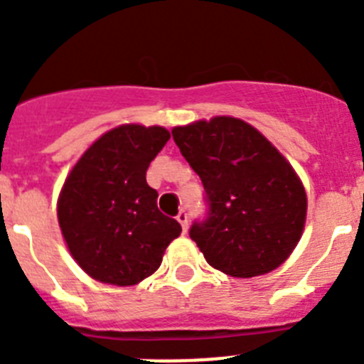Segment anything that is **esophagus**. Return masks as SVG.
I'll list each match as a JSON object with an SVG mask.
<instances>
[{
  "label": "esophagus",
  "instance_id": "34e87169",
  "mask_svg": "<svg viewBox=\"0 0 364 364\" xmlns=\"http://www.w3.org/2000/svg\"><path fill=\"white\" fill-rule=\"evenodd\" d=\"M176 220H178L180 224H182V230H184V231H188V222H189V215L186 213L184 210H182V211H180L178 215H176Z\"/></svg>",
  "mask_w": 364,
  "mask_h": 364
}]
</instances>
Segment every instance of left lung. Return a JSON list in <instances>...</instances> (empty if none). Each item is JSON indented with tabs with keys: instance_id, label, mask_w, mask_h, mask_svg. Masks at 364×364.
<instances>
[{
	"instance_id": "1",
	"label": "left lung",
	"mask_w": 364,
	"mask_h": 364,
	"mask_svg": "<svg viewBox=\"0 0 364 364\" xmlns=\"http://www.w3.org/2000/svg\"><path fill=\"white\" fill-rule=\"evenodd\" d=\"M202 180L208 213L191 237L205 260L231 277L281 266L301 239L306 193L294 167L255 127L217 117L171 131Z\"/></svg>"
}]
</instances>
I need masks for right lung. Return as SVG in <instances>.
Returning a JSON list of instances; mask_svg holds the SVG:
<instances>
[{"instance_id":"obj_1","label":"right lung","mask_w":364,"mask_h":364,"mask_svg":"<svg viewBox=\"0 0 364 364\" xmlns=\"http://www.w3.org/2000/svg\"><path fill=\"white\" fill-rule=\"evenodd\" d=\"M169 138L156 125H120L100 136L67 176L58 222L70 255L96 281H144L182 231L159 210V193L146 180L151 160Z\"/></svg>"}]
</instances>
